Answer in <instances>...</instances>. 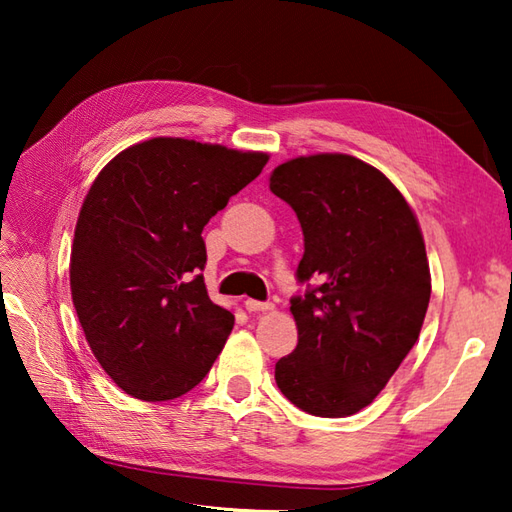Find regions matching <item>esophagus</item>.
<instances>
[{
	"mask_svg": "<svg viewBox=\"0 0 512 512\" xmlns=\"http://www.w3.org/2000/svg\"><path fill=\"white\" fill-rule=\"evenodd\" d=\"M244 306H246V310H248V312H266V310L273 308V303H268V301H255V299H246V301H244Z\"/></svg>",
	"mask_w": 512,
	"mask_h": 512,
	"instance_id": "obj_1",
	"label": "esophagus"
}]
</instances>
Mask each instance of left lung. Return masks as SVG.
<instances>
[{
	"label": "left lung",
	"mask_w": 512,
	"mask_h": 512,
	"mask_svg": "<svg viewBox=\"0 0 512 512\" xmlns=\"http://www.w3.org/2000/svg\"><path fill=\"white\" fill-rule=\"evenodd\" d=\"M303 231L290 299L299 341L275 380L292 405L343 418L372 402L418 341L431 297L411 206L376 167L347 154L292 158L270 173Z\"/></svg>",
	"instance_id": "left-lung-1"
}]
</instances>
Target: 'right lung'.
<instances>
[{
	"label": "right lung",
	"mask_w": 512,
	"mask_h": 512,
	"mask_svg": "<svg viewBox=\"0 0 512 512\" xmlns=\"http://www.w3.org/2000/svg\"><path fill=\"white\" fill-rule=\"evenodd\" d=\"M266 162L262 151L151 138L92 182L74 228L72 301L125 394L173 400L209 374L235 317L206 292L202 228Z\"/></svg>",
	"instance_id": "add662e5"
}]
</instances>
